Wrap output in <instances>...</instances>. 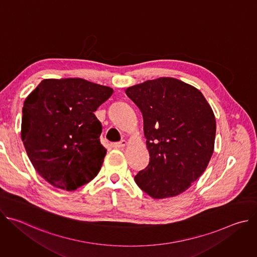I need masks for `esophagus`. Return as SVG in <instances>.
Segmentation results:
<instances>
[{
    "instance_id": "34e87169",
    "label": "esophagus",
    "mask_w": 257,
    "mask_h": 257,
    "mask_svg": "<svg viewBox=\"0 0 257 257\" xmlns=\"http://www.w3.org/2000/svg\"><path fill=\"white\" fill-rule=\"evenodd\" d=\"M126 144H127V141L124 140V139H122V140L119 141V142L113 143V146H114V148H116V149H121V148H124V146H125Z\"/></svg>"
}]
</instances>
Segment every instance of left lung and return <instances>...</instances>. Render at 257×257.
Wrapping results in <instances>:
<instances>
[{"label": "left lung", "mask_w": 257, "mask_h": 257, "mask_svg": "<svg viewBox=\"0 0 257 257\" xmlns=\"http://www.w3.org/2000/svg\"><path fill=\"white\" fill-rule=\"evenodd\" d=\"M143 116L150 163L134 177L153 198L187 190L205 171L213 153L215 118L203 94L175 78L163 77L126 89Z\"/></svg>", "instance_id": "left-lung-1"}]
</instances>
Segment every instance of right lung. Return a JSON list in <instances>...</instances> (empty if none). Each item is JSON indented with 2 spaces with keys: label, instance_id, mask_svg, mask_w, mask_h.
<instances>
[{
  "label": "right lung",
  "instance_id": "add662e5",
  "mask_svg": "<svg viewBox=\"0 0 257 257\" xmlns=\"http://www.w3.org/2000/svg\"><path fill=\"white\" fill-rule=\"evenodd\" d=\"M111 87L81 78L45 79L26 97L21 138L34 169L55 187L76 190L99 172L106 150L94 112Z\"/></svg>",
  "mask_w": 257,
  "mask_h": 257
}]
</instances>
